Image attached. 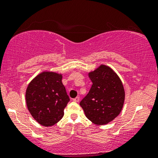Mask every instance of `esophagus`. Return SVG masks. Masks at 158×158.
<instances>
[{
  "mask_svg": "<svg viewBox=\"0 0 158 158\" xmlns=\"http://www.w3.org/2000/svg\"><path fill=\"white\" fill-rule=\"evenodd\" d=\"M79 100H80V97L79 96H77L76 98H73V101H74V102H78Z\"/></svg>",
  "mask_w": 158,
  "mask_h": 158,
  "instance_id": "34e87169",
  "label": "esophagus"
}]
</instances>
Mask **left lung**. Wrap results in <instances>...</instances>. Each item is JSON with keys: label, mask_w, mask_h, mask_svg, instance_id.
<instances>
[{"label": "left lung", "mask_w": 158, "mask_h": 158, "mask_svg": "<svg viewBox=\"0 0 158 158\" xmlns=\"http://www.w3.org/2000/svg\"><path fill=\"white\" fill-rule=\"evenodd\" d=\"M88 76L92 86L80 105L94 124H106L122 111L125 98L124 86L116 73L104 64L89 73Z\"/></svg>", "instance_id": "left-lung-1"}]
</instances>
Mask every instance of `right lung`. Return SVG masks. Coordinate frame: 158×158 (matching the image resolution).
Masks as SVG:
<instances>
[{"instance_id":"add662e5","label":"right lung","mask_w":158,"mask_h":158,"mask_svg":"<svg viewBox=\"0 0 158 158\" xmlns=\"http://www.w3.org/2000/svg\"><path fill=\"white\" fill-rule=\"evenodd\" d=\"M62 75L43 72L29 84L26 91L27 106L39 124L51 127L64 116V109L70 101L62 83Z\"/></svg>"}]
</instances>
